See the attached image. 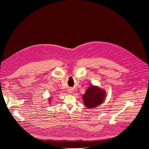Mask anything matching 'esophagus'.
<instances>
[{
    "instance_id": "esophagus-1",
    "label": "esophagus",
    "mask_w": 149,
    "mask_h": 149,
    "mask_svg": "<svg viewBox=\"0 0 149 149\" xmlns=\"http://www.w3.org/2000/svg\"><path fill=\"white\" fill-rule=\"evenodd\" d=\"M70 92H72V91H70Z\"/></svg>"
}]
</instances>
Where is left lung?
I'll return each instance as SVG.
<instances>
[{
	"label": "left lung",
	"instance_id": "8db88e82",
	"mask_svg": "<svg viewBox=\"0 0 149 149\" xmlns=\"http://www.w3.org/2000/svg\"><path fill=\"white\" fill-rule=\"evenodd\" d=\"M105 97L106 93L104 89L91 84L83 94L82 100L86 107L90 109L95 108L101 104Z\"/></svg>",
	"mask_w": 149,
	"mask_h": 149
}]
</instances>
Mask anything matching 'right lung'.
I'll list each match as a JSON object with an SVG mask.
<instances>
[{"label":"right lung","instance_id":"add662e5","mask_svg":"<svg viewBox=\"0 0 149 149\" xmlns=\"http://www.w3.org/2000/svg\"><path fill=\"white\" fill-rule=\"evenodd\" d=\"M48 100H48V102H49V103H51V98L49 97V98H48Z\"/></svg>","mask_w":149,"mask_h":149}]
</instances>
